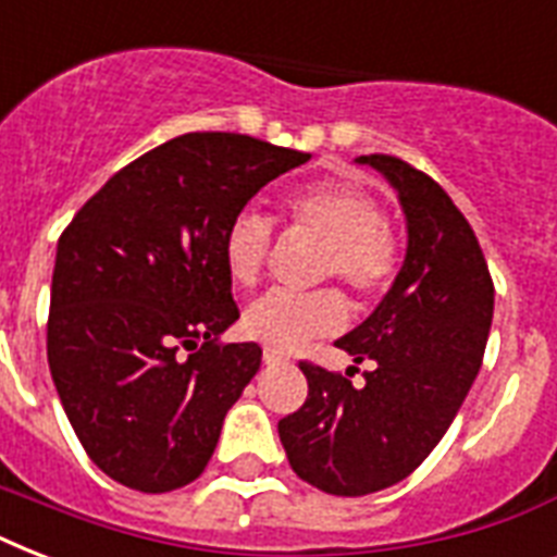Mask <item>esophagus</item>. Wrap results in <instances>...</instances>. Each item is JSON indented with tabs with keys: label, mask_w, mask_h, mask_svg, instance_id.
I'll return each mask as SVG.
<instances>
[{
	"label": "esophagus",
	"mask_w": 557,
	"mask_h": 557,
	"mask_svg": "<svg viewBox=\"0 0 557 557\" xmlns=\"http://www.w3.org/2000/svg\"><path fill=\"white\" fill-rule=\"evenodd\" d=\"M262 361H265V364H286L288 358L283 356V352H277V349L265 347L262 349Z\"/></svg>",
	"instance_id": "34e87169"
}]
</instances>
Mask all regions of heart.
<instances>
[{"label":"heart","instance_id":"1","mask_svg":"<svg viewBox=\"0 0 557 557\" xmlns=\"http://www.w3.org/2000/svg\"><path fill=\"white\" fill-rule=\"evenodd\" d=\"M283 219L295 231L321 236L318 274L341 277L356 295H384L401 269V236L381 210L379 196L356 182H318L288 193ZM271 222L260 213H239L222 236V262L236 286L260 283L271 253ZM349 304L341 288L269 292L243 314L245 332L265 347L292 352L304 344L344 330Z\"/></svg>","mask_w":557,"mask_h":557}]
</instances>
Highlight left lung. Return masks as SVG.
I'll list each match as a JSON object with an SVG mask.
<instances>
[{
    "label": "left lung",
    "instance_id": "left-lung-1",
    "mask_svg": "<svg viewBox=\"0 0 557 557\" xmlns=\"http://www.w3.org/2000/svg\"><path fill=\"white\" fill-rule=\"evenodd\" d=\"M358 161L398 190L405 265L375 312L335 341L356 364L370 361L364 384L300 361L309 396L277 422L295 474L338 497L381 492L422 466L474 384L494 314L488 262L448 193L396 156Z\"/></svg>",
    "mask_w": 557,
    "mask_h": 557
}]
</instances>
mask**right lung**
<instances>
[{
	"label": "right lung",
	"instance_id": "obj_1",
	"mask_svg": "<svg viewBox=\"0 0 557 557\" xmlns=\"http://www.w3.org/2000/svg\"><path fill=\"white\" fill-rule=\"evenodd\" d=\"M312 159L236 133H187L117 170L57 243L48 367L83 450L115 483H193L245 384L257 344L239 318L222 236L253 193Z\"/></svg>",
	"mask_w": 557,
	"mask_h": 557
}]
</instances>
